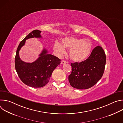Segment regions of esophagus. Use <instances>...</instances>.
<instances>
[{
  "label": "esophagus",
  "mask_w": 123,
  "mask_h": 123,
  "mask_svg": "<svg viewBox=\"0 0 123 123\" xmlns=\"http://www.w3.org/2000/svg\"><path fill=\"white\" fill-rule=\"evenodd\" d=\"M67 63V61H65V60H63L61 61V64H64Z\"/></svg>",
  "instance_id": "obj_1"
}]
</instances>
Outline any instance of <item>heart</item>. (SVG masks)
<instances>
[{"mask_svg": "<svg viewBox=\"0 0 123 123\" xmlns=\"http://www.w3.org/2000/svg\"><path fill=\"white\" fill-rule=\"evenodd\" d=\"M69 49V55L75 62H81L89 56L92 49L91 41L86 39L66 37L62 39L61 45L56 42L54 49L59 55L64 53L65 49Z\"/></svg>", "mask_w": 123, "mask_h": 123, "instance_id": "b5f03b06", "label": "heart"}]
</instances>
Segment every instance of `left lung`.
<instances>
[{
  "label": "left lung",
  "instance_id": "left-lung-1",
  "mask_svg": "<svg viewBox=\"0 0 123 123\" xmlns=\"http://www.w3.org/2000/svg\"><path fill=\"white\" fill-rule=\"evenodd\" d=\"M106 63L104 49L101 46H96L88 58L80 63H71L72 73L68 75L70 85L77 89L90 88L102 77Z\"/></svg>",
  "mask_w": 123,
  "mask_h": 123
}]
</instances>
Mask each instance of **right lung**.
Wrapping results in <instances>:
<instances>
[{
	"mask_svg": "<svg viewBox=\"0 0 123 123\" xmlns=\"http://www.w3.org/2000/svg\"><path fill=\"white\" fill-rule=\"evenodd\" d=\"M41 31L36 30L31 32L20 43L17 49L15 57V68L19 78L26 85L32 87H41L49 81L54 70L61 63L57 57L47 54L44 49L39 57L31 63L22 61L19 51L24 45L26 39L33 37H41Z\"/></svg>",
	"mask_w": 123,
	"mask_h": 123,
	"instance_id": "obj_1",
	"label": "right lung"
}]
</instances>
